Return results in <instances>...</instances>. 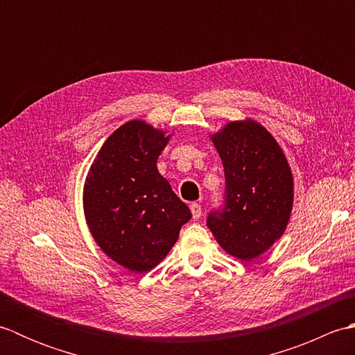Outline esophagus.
I'll return each instance as SVG.
<instances>
[{
	"mask_svg": "<svg viewBox=\"0 0 355 355\" xmlns=\"http://www.w3.org/2000/svg\"><path fill=\"white\" fill-rule=\"evenodd\" d=\"M191 212H192L193 220H198V218L201 216V206L198 205V202H192V205H191Z\"/></svg>",
	"mask_w": 355,
	"mask_h": 355,
	"instance_id": "34e87169",
	"label": "esophagus"
}]
</instances>
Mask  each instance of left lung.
<instances>
[{
    "mask_svg": "<svg viewBox=\"0 0 355 355\" xmlns=\"http://www.w3.org/2000/svg\"><path fill=\"white\" fill-rule=\"evenodd\" d=\"M225 173V206L207 227L225 253L244 262L266 253L288 225L294 182L282 148L253 119L210 134Z\"/></svg>",
    "mask_w": 355,
    "mask_h": 355,
    "instance_id": "left-lung-1",
    "label": "left lung"
}]
</instances>
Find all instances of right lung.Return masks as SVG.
<instances>
[{
  "label": "right lung",
  "instance_id": "1",
  "mask_svg": "<svg viewBox=\"0 0 355 355\" xmlns=\"http://www.w3.org/2000/svg\"><path fill=\"white\" fill-rule=\"evenodd\" d=\"M171 137L145 120H130L103 143L85 178L89 233L110 259L134 273L157 267L192 216L157 169Z\"/></svg>",
  "mask_w": 355,
  "mask_h": 355
}]
</instances>
